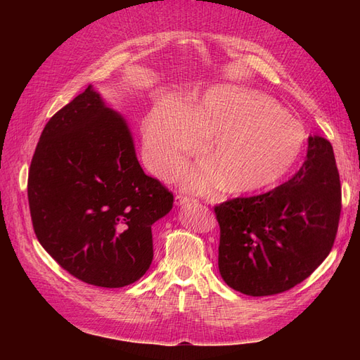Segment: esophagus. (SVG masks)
<instances>
[{"label": "esophagus", "mask_w": 360, "mask_h": 360, "mask_svg": "<svg viewBox=\"0 0 360 360\" xmlns=\"http://www.w3.org/2000/svg\"><path fill=\"white\" fill-rule=\"evenodd\" d=\"M174 202H176V205H184V204H188V202H195V200L188 197V195L179 193V195H176V198H174Z\"/></svg>", "instance_id": "1"}]
</instances>
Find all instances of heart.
<instances>
[{
    "label": "heart",
    "mask_w": 360,
    "mask_h": 360,
    "mask_svg": "<svg viewBox=\"0 0 360 360\" xmlns=\"http://www.w3.org/2000/svg\"><path fill=\"white\" fill-rule=\"evenodd\" d=\"M146 156L158 176L177 172L204 138L209 160L183 171L193 191L224 186L234 195L266 191L284 179L299 160L307 130L274 97L237 85H216L186 106L160 99L144 115Z\"/></svg>",
    "instance_id": "heart-1"
}]
</instances>
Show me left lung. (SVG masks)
Here are the masks:
<instances>
[{"label":"left lung","mask_w":360,"mask_h":360,"mask_svg":"<svg viewBox=\"0 0 360 360\" xmlns=\"http://www.w3.org/2000/svg\"><path fill=\"white\" fill-rule=\"evenodd\" d=\"M221 228V276L246 296H271L300 284L329 255L341 214L332 144L308 138L307 160L274 191L214 207Z\"/></svg>","instance_id":"1"}]
</instances>
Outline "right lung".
Masks as SVG:
<instances>
[{"instance_id":"add662e5","label":"right lung","mask_w":360,"mask_h":360,"mask_svg":"<svg viewBox=\"0 0 360 360\" xmlns=\"http://www.w3.org/2000/svg\"><path fill=\"white\" fill-rule=\"evenodd\" d=\"M174 197L148 177L124 117L93 85L53 115L28 174L31 221L40 245L86 284H134L153 259L151 225Z\"/></svg>"}]
</instances>
